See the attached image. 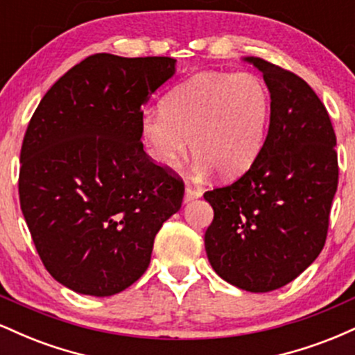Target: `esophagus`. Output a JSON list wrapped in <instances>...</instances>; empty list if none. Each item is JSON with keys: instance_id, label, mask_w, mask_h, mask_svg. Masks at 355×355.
<instances>
[{"instance_id": "esophagus-1", "label": "esophagus", "mask_w": 355, "mask_h": 355, "mask_svg": "<svg viewBox=\"0 0 355 355\" xmlns=\"http://www.w3.org/2000/svg\"><path fill=\"white\" fill-rule=\"evenodd\" d=\"M200 195H202L200 190H197V189H193V187L187 185V189H185V197H183V202L189 203V202H191V200H197V198L200 197Z\"/></svg>"}]
</instances>
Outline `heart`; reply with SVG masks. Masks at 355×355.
<instances>
[{
    "label": "heart",
    "instance_id": "1",
    "mask_svg": "<svg viewBox=\"0 0 355 355\" xmlns=\"http://www.w3.org/2000/svg\"><path fill=\"white\" fill-rule=\"evenodd\" d=\"M270 93L254 73H198L162 101V115L141 116L150 157L175 168L189 152L197 170H217L222 178L250 168L266 141Z\"/></svg>",
    "mask_w": 355,
    "mask_h": 355
}]
</instances>
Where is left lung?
Listing matches in <instances>:
<instances>
[{"instance_id":"left-lung-1","label":"left lung","mask_w":355,"mask_h":355,"mask_svg":"<svg viewBox=\"0 0 355 355\" xmlns=\"http://www.w3.org/2000/svg\"><path fill=\"white\" fill-rule=\"evenodd\" d=\"M245 61L262 71L270 92V125L250 168L203 195L214 209L205 250L223 280L270 292L302 274L324 248L339 165L331 118L315 92L274 63Z\"/></svg>"}]
</instances>
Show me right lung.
Here are the masks:
<instances>
[{
  "instance_id": "obj_1",
  "label": "right lung",
  "mask_w": 355,
  "mask_h": 355,
  "mask_svg": "<svg viewBox=\"0 0 355 355\" xmlns=\"http://www.w3.org/2000/svg\"><path fill=\"white\" fill-rule=\"evenodd\" d=\"M175 63L96 53L48 89L28 123L19 205L44 268L78 294L108 297L137 282L155 235L180 210V177L140 141L141 108Z\"/></svg>"
}]
</instances>
